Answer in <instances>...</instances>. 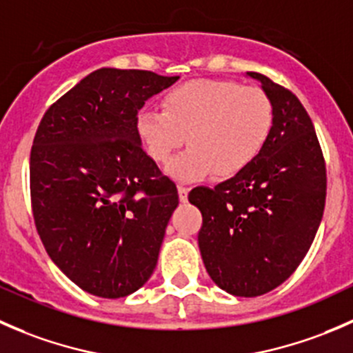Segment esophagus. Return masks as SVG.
Instances as JSON below:
<instances>
[{
    "label": "esophagus",
    "mask_w": 353,
    "mask_h": 353,
    "mask_svg": "<svg viewBox=\"0 0 353 353\" xmlns=\"http://www.w3.org/2000/svg\"><path fill=\"white\" fill-rule=\"evenodd\" d=\"M177 193H179L181 201H188V194H190V188L177 186Z\"/></svg>",
    "instance_id": "esophagus-1"
}]
</instances>
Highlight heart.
Instances as JSON below:
<instances>
[{"label":"heart","mask_w":353,"mask_h":353,"mask_svg":"<svg viewBox=\"0 0 353 353\" xmlns=\"http://www.w3.org/2000/svg\"><path fill=\"white\" fill-rule=\"evenodd\" d=\"M272 128L268 94L232 80L186 81L163 95L162 110L143 109L137 116L138 138L157 163H169L188 137L190 150L167 167L169 176L183 183L243 172Z\"/></svg>","instance_id":"1"}]
</instances>
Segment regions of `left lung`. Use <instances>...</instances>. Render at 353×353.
Wrapping results in <instances>:
<instances>
[{"mask_svg":"<svg viewBox=\"0 0 353 353\" xmlns=\"http://www.w3.org/2000/svg\"><path fill=\"white\" fill-rule=\"evenodd\" d=\"M273 104V128L243 172L213 190L194 188L203 263L213 282L237 297H258L295 272L321 223L326 165L314 124L297 97L261 73Z\"/></svg>","mask_w":353,"mask_h":353,"instance_id":"1","label":"left lung"}]
</instances>
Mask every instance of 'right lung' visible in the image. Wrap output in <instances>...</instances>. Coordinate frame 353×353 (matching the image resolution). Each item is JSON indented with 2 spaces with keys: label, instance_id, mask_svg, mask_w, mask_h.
Returning a JSON list of instances; mask_svg holds the SVG:
<instances>
[{
  "label": "right lung",
  "instance_id": "add662e5",
  "mask_svg": "<svg viewBox=\"0 0 353 353\" xmlns=\"http://www.w3.org/2000/svg\"><path fill=\"white\" fill-rule=\"evenodd\" d=\"M177 78L101 68L39 124L30 152L35 227L49 258L88 294L126 297L154 273L179 196L141 148L137 116Z\"/></svg>",
  "mask_w": 353,
  "mask_h": 353
}]
</instances>
